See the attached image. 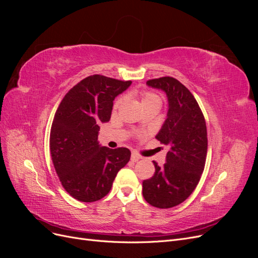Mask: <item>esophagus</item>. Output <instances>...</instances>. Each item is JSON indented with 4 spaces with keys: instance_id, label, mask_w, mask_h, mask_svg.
I'll return each instance as SVG.
<instances>
[{
    "instance_id": "obj_1",
    "label": "esophagus",
    "mask_w": 258,
    "mask_h": 258,
    "mask_svg": "<svg viewBox=\"0 0 258 258\" xmlns=\"http://www.w3.org/2000/svg\"><path fill=\"white\" fill-rule=\"evenodd\" d=\"M140 159H141V156H140V155H138L137 153H132L131 154V160L132 161H138V160H140Z\"/></svg>"
}]
</instances>
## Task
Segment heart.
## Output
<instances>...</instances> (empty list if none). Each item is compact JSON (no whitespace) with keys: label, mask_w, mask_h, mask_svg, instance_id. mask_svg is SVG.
I'll return each mask as SVG.
<instances>
[{"label":"heart","mask_w":258,"mask_h":258,"mask_svg":"<svg viewBox=\"0 0 258 258\" xmlns=\"http://www.w3.org/2000/svg\"><path fill=\"white\" fill-rule=\"evenodd\" d=\"M140 101H141V104L144 105L148 102H153V101H160L159 97L157 95H155V93L153 92H150V91H143L140 93ZM122 103V100L121 99H118L116 101L115 103V106H119L120 104Z\"/></svg>","instance_id":"b5f03b06"}]
</instances>
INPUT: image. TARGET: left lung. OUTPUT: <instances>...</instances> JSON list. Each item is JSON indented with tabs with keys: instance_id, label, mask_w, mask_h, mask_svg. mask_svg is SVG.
<instances>
[{
	"instance_id": "8db88e82",
	"label": "left lung",
	"mask_w": 258,
	"mask_h": 258,
	"mask_svg": "<svg viewBox=\"0 0 258 258\" xmlns=\"http://www.w3.org/2000/svg\"><path fill=\"white\" fill-rule=\"evenodd\" d=\"M146 85L166 92L167 119L156 139L168 148L166 163L154 161V175L143 181V197L153 207L173 208L188 198L204 172L208 137L207 124L196 99L173 77L150 80Z\"/></svg>"
}]
</instances>
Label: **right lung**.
<instances>
[{"label": "right lung", "mask_w": 258, "mask_h": 258, "mask_svg": "<svg viewBox=\"0 0 258 258\" xmlns=\"http://www.w3.org/2000/svg\"><path fill=\"white\" fill-rule=\"evenodd\" d=\"M131 85L103 75L86 77L70 90L54 114L50 154L63 188L79 201L93 202L111 190L131 153L126 147L101 146V122L111 118L114 99Z\"/></svg>", "instance_id": "add662e5"}]
</instances>
